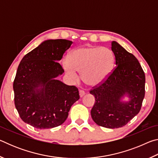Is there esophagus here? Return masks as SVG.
Segmentation results:
<instances>
[{"mask_svg":"<svg viewBox=\"0 0 158 158\" xmlns=\"http://www.w3.org/2000/svg\"><path fill=\"white\" fill-rule=\"evenodd\" d=\"M84 95H85V91H84V90H79V95H80V97L82 98Z\"/></svg>","mask_w":158,"mask_h":158,"instance_id":"esophagus-1","label":"esophagus"}]
</instances>
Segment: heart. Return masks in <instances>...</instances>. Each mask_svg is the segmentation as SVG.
I'll use <instances>...</instances> for the list:
<instances>
[{"instance_id": "1", "label": "heart", "mask_w": 158, "mask_h": 158, "mask_svg": "<svg viewBox=\"0 0 158 158\" xmlns=\"http://www.w3.org/2000/svg\"><path fill=\"white\" fill-rule=\"evenodd\" d=\"M63 67L69 78L78 79L81 73L83 81L89 86H96L105 81L114 65V56L111 49L104 47H83L73 50L69 58L63 60Z\"/></svg>"}]
</instances>
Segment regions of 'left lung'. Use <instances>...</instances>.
Instances as JSON below:
<instances>
[{
    "label": "left lung",
    "instance_id": "obj_1",
    "mask_svg": "<svg viewBox=\"0 0 158 158\" xmlns=\"http://www.w3.org/2000/svg\"><path fill=\"white\" fill-rule=\"evenodd\" d=\"M111 50L116 66L102 84L90 90L95 98L90 114L97 125L114 129L124 126L140 111L146 79L135 56L115 41L111 42ZM126 94L130 101L122 102Z\"/></svg>",
    "mask_w": 158,
    "mask_h": 158
}]
</instances>
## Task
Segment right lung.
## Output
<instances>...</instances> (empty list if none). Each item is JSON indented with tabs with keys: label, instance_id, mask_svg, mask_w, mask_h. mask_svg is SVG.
Wrapping results in <instances>:
<instances>
[{
	"label": "right lung",
	"instance_id": "1",
	"mask_svg": "<svg viewBox=\"0 0 158 158\" xmlns=\"http://www.w3.org/2000/svg\"><path fill=\"white\" fill-rule=\"evenodd\" d=\"M73 44L49 40L22 58L13 84L15 105L23 122L38 129L59 126L79 99L78 89L57 80L64 73L58 62Z\"/></svg>",
	"mask_w": 158,
	"mask_h": 158
}]
</instances>
